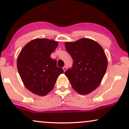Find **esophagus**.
<instances>
[{"instance_id":"1","label":"esophagus","mask_w":129,"mask_h":129,"mask_svg":"<svg viewBox=\"0 0 129 129\" xmlns=\"http://www.w3.org/2000/svg\"><path fill=\"white\" fill-rule=\"evenodd\" d=\"M63 71H64V72L66 71V70H67V66H64V67H63Z\"/></svg>"}]
</instances>
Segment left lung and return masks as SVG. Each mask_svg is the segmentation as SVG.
<instances>
[{
	"mask_svg": "<svg viewBox=\"0 0 129 129\" xmlns=\"http://www.w3.org/2000/svg\"><path fill=\"white\" fill-rule=\"evenodd\" d=\"M65 47L73 60L72 68L65 75L75 90L80 94H89L99 86L106 72L105 51L98 42L87 38L66 42Z\"/></svg>",
	"mask_w": 129,
	"mask_h": 129,
	"instance_id": "1",
	"label": "left lung"
}]
</instances>
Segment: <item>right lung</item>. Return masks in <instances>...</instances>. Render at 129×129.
<instances>
[{"instance_id":"obj_1","label":"right lung","mask_w":129,"mask_h":129,"mask_svg":"<svg viewBox=\"0 0 129 129\" xmlns=\"http://www.w3.org/2000/svg\"><path fill=\"white\" fill-rule=\"evenodd\" d=\"M57 42L36 39L24 46L17 59L19 75L25 87L39 96H45L53 89L57 77L63 73L50 54Z\"/></svg>"}]
</instances>
